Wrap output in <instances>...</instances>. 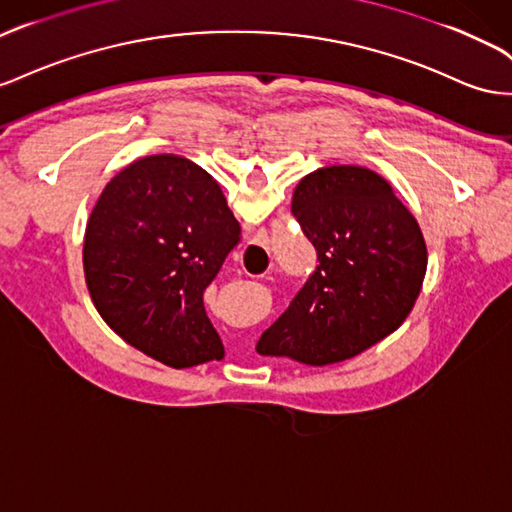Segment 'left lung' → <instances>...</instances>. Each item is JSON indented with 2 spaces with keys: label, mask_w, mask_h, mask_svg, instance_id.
<instances>
[{
  "label": "left lung",
  "mask_w": 512,
  "mask_h": 512,
  "mask_svg": "<svg viewBox=\"0 0 512 512\" xmlns=\"http://www.w3.org/2000/svg\"><path fill=\"white\" fill-rule=\"evenodd\" d=\"M290 209L319 265L256 351L338 364L390 336L416 306L428 260L422 230L392 185L359 165L303 176Z\"/></svg>",
  "instance_id": "obj_1"
}]
</instances>
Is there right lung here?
Segmentation results:
<instances>
[{
	"instance_id": "obj_1",
	"label": "right lung",
	"mask_w": 512,
	"mask_h": 512,
	"mask_svg": "<svg viewBox=\"0 0 512 512\" xmlns=\"http://www.w3.org/2000/svg\"><path fill=\"white\" fill-rule=\"evenodd\" d=\"M239 237L222 187L198 163L137 159L105 185L88 219L84 273L94 308L165 366L222 359L202 295Z\"/></svg>"
}]
</instances>
